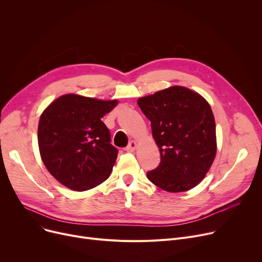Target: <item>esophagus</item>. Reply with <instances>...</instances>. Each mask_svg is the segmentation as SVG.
<instances>
[{
	"instance_id": "esophagus-1",
	"label": "esophagus",
	"mask_w": 262,
	"mask_h": 262,
	"mask_svg": "<svg viewBox=\"0 0 262 262\" xmlns=\"http://www.w3.org/2000/svg\"><path fill=\"white\" fill-rule=\"evenodd\" d=\"M137 147H138V142L133 140V141L129 142V144L127 145V147L125 149L127 150V152H135Z\"/></svg>"
}]
</instances>
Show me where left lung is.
<instances>
[{"instance_id":"1","label":"left lung","mask_w":262,"mask_h":262,"mask_svg":"<svg viewBox=\"0 0 262 262\" xmlns=\"http://www.w3.org/2000/svg\"><path fill=\"white\" fill-rule=\"evenodd\" d=\"M150 121L159 147V166L146 173L149 182L168 192L198 186L216 154L215 122L209 103L183 86H172L137 101Z\"/></svg>"}]
</instances>
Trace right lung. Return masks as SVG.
Returning a JSON list of instances; mask_svg holds the SVG:
<instances>
[{"mask_svg":"<svg viewBox=\"0 0 262 262\" xmlns=\"http://www.w3.org/2000/svg\"><path fill=\"white\" fill-rule=\"evenodd\" d=\"M118 105L69 93L53 101L41 114L38 145L51 175L64 187L86 191L110 176L118 149L102 118Z\"/></svg>","mask_w":262,"mask_h":262,"instance_id":"1","label":"right lung"}]
</instances>
